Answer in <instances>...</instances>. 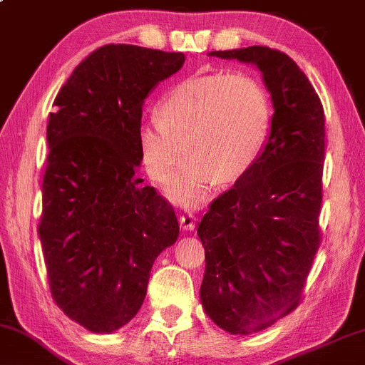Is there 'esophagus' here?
<instances>
[{
	"label": "esophagus",
	"instance_id": "obj_1",
	"mask_svg": "<svg viewBox=\"0 0 365 365\" xmlns=\"http://www.w3.org/2000/svg\"><path fill=\"white\" fill-rule=\"evenodd\" d=\"M195 223H196V218L192 217V215H182V217H179V225H181L182 232L195 230Z\"/></svg>",
	"mask_w": 365,
	"mask_h": 365
}]
</instances>
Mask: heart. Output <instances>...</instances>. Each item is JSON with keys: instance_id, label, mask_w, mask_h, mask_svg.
Returning <instances> with one entry per match:
<instances>
[{"instance_id": "obj_1", "label": "heart", "mask_w": 365, "mask_h": 365, "mask_svg": "<svg viewBox=\"0 0 365 365\" xmlns=\"http://www.w3.org/2000/svg\"><path fill=\"white\" fill-rule=\"evenodd\" d=\"M271 123L262 84L242 73L215 71L181 81L164 94L159 118L143 120L138 147L148 175L165 181L179 159L190 154L165 186L182 208L205 205L217 186L237 181L254 168Z\"/></svg>"}]
</instances>
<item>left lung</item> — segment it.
Here are the masks:
<instances>
[{
  "instance_id": "1",
  "label": "left lung",
  "mask_w": 365,
  "mask_h": 365,
  "mask_svg": "<svg viewBox=\"0 0 365 365\" xmlns=\"http://www.w3.org/2000/svg\"><path fill=\"white\" fill-rule=\"evenodd\" d=\"M208 56L257 67L274 108L254 168L197 225L206 259L201 304L222 330L250 335L296 308L320 245L325 113L286 53L252 45Z\"/></svg>"
}]
</instances>
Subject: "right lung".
<instances>
[{"instance_id":"obj_1","label":"right lung","mask_w":365,"mask_h":365,"mask_svg":"<svg viewBox=\"0 0 365 365\" xmlns=\"http://www.w3.org/2000/svg\"><path fill=\"white\" fill-rule=\"evenodd\" d=\"M184 61L105 45L76 67L48 115L38 238L53 301L93 334L138 313L152 264L179 237L173 206L142 186L137 168L143 101Z\"/></svg>"}]
</instances>
